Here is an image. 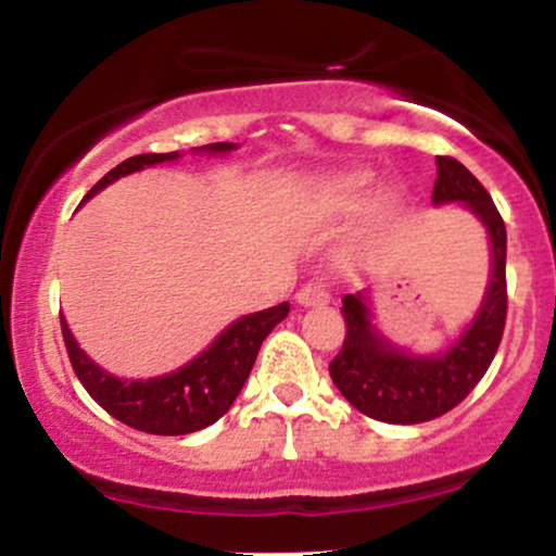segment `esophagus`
<instances>
[{"label":"esophagus","mask_w":556,"mask_h":556,"mask_svg":"<svg viewBox=\"0 0 556 556\" xmlns=\"http://www.w3.org/2000/svg\"><path fill=\"white\" fill-rule=\"evenodd\" d=\"M295 300L300 305H305V308H308V305H327L329 290L321 282H308L305 287H300Z\"/></svg>","instance_id":"1"}]
</instances>
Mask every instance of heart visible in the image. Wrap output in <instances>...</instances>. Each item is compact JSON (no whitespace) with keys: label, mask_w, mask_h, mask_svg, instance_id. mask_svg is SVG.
Masks as SVG:
<instances>
[{"label":"heart","mask_w":556,"mask_h":556,"mask_svg":"<svg viewBox=\"0 0 556 556\" xmlns=\"http://www.w3.org/2000/svg\"><path fill=\"white\" fill-rule=\"evenodd\" d=\"M318 203L324 208H331V212H350L363 201V177L358 175H337L327 177L316 190ZM394 206V198L387 195L376 203L379 212H389Z\"/></svg>","instance_id":"heart-1"}]
</instances>
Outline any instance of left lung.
<instances>
[{
	"mask_svg": "<svg viewBox=\"0 0 556 556\" xmlns=\"http://www.w3.org/2000/svg\"><path fill=\"white\" fill-rule=\"evenodd\" d=\"M431 201L433 206L463 203L483 222L491 242V277L473 321L460 340L437 355H413L387 342L374 327L366 292L342 298L348 334L329 363L331 381L355 410L384 424H424L460 405L489 371L507 321V229L486 188L457 159L437 156Z\"/></svg>",
	"mask_w": 556,
	"mask_h": 556,
	"instance_id": "left-lung-1",
	"label": "left lung"
}]
</instances>
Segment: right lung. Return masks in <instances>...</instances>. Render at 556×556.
I'll return each mask as SVG.
<instances>
[{"label": "right lung", "instance_id": "obj_1", "mask_svg": "<svg viewBox=\"0 0 556 556\" xmlns=\"http://www.w3.org/2000/svg\"><path fill=\"white\" fill-rule=\"evenodd\" d=\"M238 149L235 143H208L198 151L208 154H227ZM180 159L177 151L172 154H138L125 159L123 164L106 172L99 182L88 190V198L104 190L119 177L132 175L143 167H154L162 162H175ZM290 314V305L279 303L274 308L258 311V314L242 316L222 331L216 340L203 350L198 358L177 371L156 376V379H117L110 371L88 358L75 342L73 331L67 329L65 316L62 321V337L73 363V371L78 374L80 384L86 392L104 407L110 416L123 420L130 429L156 433V437H180V433H193L206 429L219 420L229 410L235 397L245 384L253 363L261 350V342L269 337L282 318Z\"/></svg>", "mask_w": 556, "mask_h": 556}]
</instances>
